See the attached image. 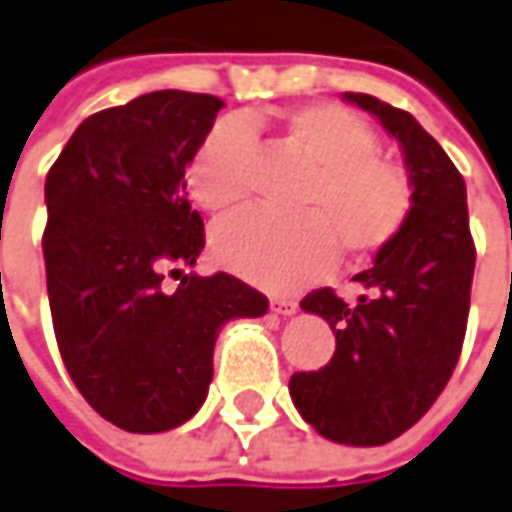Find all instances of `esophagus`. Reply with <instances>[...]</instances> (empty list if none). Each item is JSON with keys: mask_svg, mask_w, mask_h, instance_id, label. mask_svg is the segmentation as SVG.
Wrapping results in <instances>:
<instances>
[{"mask_svg": "<svg viewBox=\"0 0 512 512\" xmlns=\"http://www.w3.org/2000/svg\"><path fill=\"white\" fill-rule=\"evenodd\" d=\"M271 311L280 316H294L297 314V302L288 300V297H271Z\"/></svg>", "mask_w": 512, "mask_h": 512, "instance_id": "34e87169", "label": "esophagus"}]
</instances>
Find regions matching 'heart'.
<instances>
[{"label": "heart", "instance_id": "heart-1", "mask_svg": "<svg viewBox=\"0 0 512 512\" xmlns=\"http://www.w3.org/2000/svg\"><path fill=\"white\" fill-rule=\"evenodd\" d=\"M266 123L249 114L221 120L201 139L187 187L207 212L235 210L249 190L252 134ZM277 137L308 168L297 218L243 212L215 232V257L229 271L266 288H294L328 269L336 246L347 260H367L403 227L412 207L409 179L378 154L370 125L336 103L280 111Z\"/></svg>", "mask_w": 512, "mask_h": 512}]
</instances>
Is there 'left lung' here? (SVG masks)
<instances>
[{
  "instance_id": "8db88e82",
  "label": "left lung",
  "mask_w": 512,
  "mask_h": 512,
  "mask_svg": "<svg viewBox=\"0 0 512 512\" xmlns=\"http://www.w3.org/2000/svg\"><path fill=\"white\" fill-rule=\"evenodd\" d=\"M401 145L412 207L398 235L358 271L353 305L330 288L300 302L336 333V353L316 373L291 375L305 423L344 446H384L431 409L457 367L474 280V241L460 170L409 111L344 92Z\"/></svg>"
}]
</instances>
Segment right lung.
<instances>
[{
    "instance_id": "right-lung-1",
    "label": "right lung",
    "mask_w": 512,
    "mask_h": 512,
    "mask_svg": "<svg viewBox=\"0 0 512 512\" xmlns=\"http://www.w3.org/2000/svg\"><path fill=\"white\" fill-rule=\"evenodd\" d=\"M224 100L162 89L86 117L47 173L44 266L58 350L97 415L134 434L187 423L229 319L269 300L232 274H184L204 249L184 168ZM176 273V292L161 288Z\"/></svg>"
}]
</instances>
